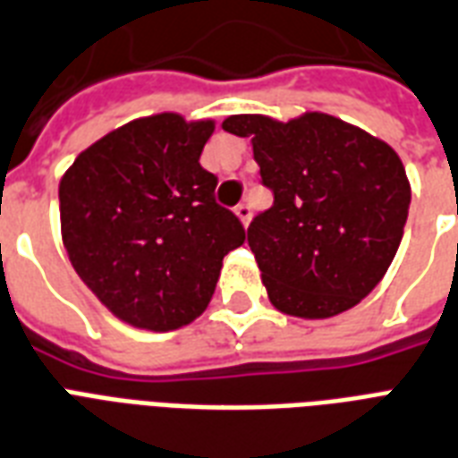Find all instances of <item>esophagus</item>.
I'll use <instances>...</instances> for the list:
<instances>
[{
  "label": "esophagus",
  "instance_id": "34e87169",
  "mask_svg": "<svg viewBox=\"0 0 458 458\" xmlns=\"http://www.w3.org/2000/svg\"><path fill=\"white\" fill-rule=\"evenodd\" d=\"M233 212H236V217L241 219V225L248 226V222H250V205L248 203H241L233 208Z\"/></svg>",
  "mask_w": 458,
  "mask_h": 458
}]
</instances>
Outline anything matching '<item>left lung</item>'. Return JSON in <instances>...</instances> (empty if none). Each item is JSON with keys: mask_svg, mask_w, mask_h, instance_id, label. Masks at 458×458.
<instances>
[{"mask_svg": "<svg viewBox=\"0 0 458 458\" xmlns=\"http://www.w3.org/2000/svg\"><path fill=\"white\" fill-rule=\"evenodd\" d=\"M250 138L275 203L248 226V246L272 306L322 320L380 284L402 243L411 186L385 140L322 112L277 122L233 114L222 122Z\"/></svg>", "mask_w": 458, "mask_h": 458, "instance_id": "obj_1", "label": "left lung"}]
</instances>
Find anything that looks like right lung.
<instances>
[{
	"instance_id": "1",
	"label": "right lung",
	"mask_w": 458,
	"mask_h": 458,
	"mask_svg": "<svg viewBox=\"0 0 458 458\" xmlns=\"http://www.w3.org/2000/svg\"><path fill=\"white\" fill-rule=\"evenodd\" d=\"M212 119L143 116L73 159L59 183L62 241L102 306L133 327L169 332L203 313L225 255L246 241L200 166Z\"/></svg>"
}]
</instances>
